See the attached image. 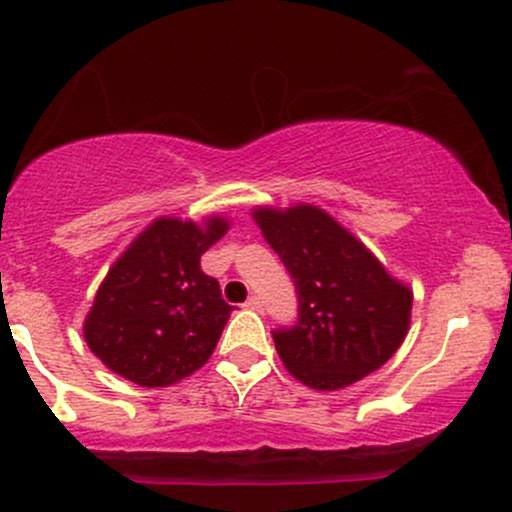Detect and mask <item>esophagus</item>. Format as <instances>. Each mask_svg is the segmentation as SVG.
Instances as JSON below:
<instances>
[{"mask_svg": "<svg viewBox=\"0 0 512 512\" xmlns=\"http://www.w3.org/2000/svg\"><path fill=\"white\" fill-rule=\"evenodd\" d=\"M245 306H247V309H250V311H262V301L257 299V297H250V299H247V301H245Z\"/></svg>", "mask_w": 512, "mask_h": 512, "instance_id": "esophagus-1", "label": "esophagus"}]
</instances>
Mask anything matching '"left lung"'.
<instances>
[{
    "mask_svg": "<svg viewBox=\"0 0 512 512\" xmlns=\"http://www.w3.org/2000/svg\"><path fill=\"white\" fill-rule=\"evenodd\" d=\"M252 218L297 284V326L272 333L284 368L324 392L383 368L410 331L412 289L324 208L257 206Z\"/></svg>",
    "mask_w": 512,
    "mask_h": 512,
    "instance_id": "obj_1",
    "label": "left lung"
}]
</instances>
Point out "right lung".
Instances as JSON below:
<instances>
[{
    "label": "right lung",
    "instance_id": "right-lung-1",
    "mask_svg": "<svg viewBox=\"0 0 512 512\" xmlns=\"http://www.w3.org/2000/svg\"><path fill=\"white\" fill-rule=\"evenodd\" d=\"M230 228L161 215L137 235L100 282L83 336L112 373L142 387H169L208 363L233 306L201 255Z\"/></svg>",
    "mask_w": 512,
    "mask_h": 512
}]
</instances>
